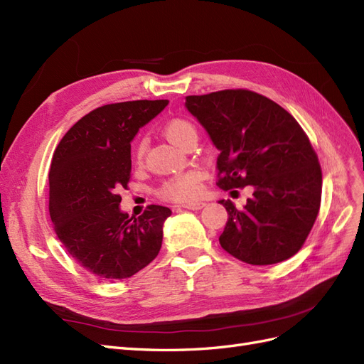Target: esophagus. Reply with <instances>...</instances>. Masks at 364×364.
I'll use <instances>...</instances> for the list:
<instances>
[{"instance_id":"1","label":"esophagus","mask_w":364,"mask_h":364,"mask_svg":"<svg viewBox=\"0 0 364 364\" xmlns=\"http://www.w3.org/2000/svg\"><path fill=\"white\" fill-rule=\"evenodd\" d=\"M205 206V202H191V203H185L182 205V208L185 209H190V211H199Z\"/></svg>"}]
</instances>
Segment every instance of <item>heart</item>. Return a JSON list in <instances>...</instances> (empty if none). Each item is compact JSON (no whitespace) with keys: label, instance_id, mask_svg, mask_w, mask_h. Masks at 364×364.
<instances>
[{"label":"heart","instance_id":"1","mask_svg":"<svg viewBox=\"0 0 364 364\" xmlns=\"http://www.w3.org/2000/svg\"><path fill=\"white\" fill-rule=\"evenodd\" d=\"M164 135L173 146L181 147L186 138L196 135V129L190 121L182 119V118H174L165 124ZM144 147H146L144 142L142 141L138 142V146L135 149L136 159L142 158ZM202 179H203V174L199 170H190L181 174H176L162 183L159 194L164 197V199L173 200V202L193 200L202 191Z\"/></svg>","mask_w":364,"mask_h":364}]
</instances>
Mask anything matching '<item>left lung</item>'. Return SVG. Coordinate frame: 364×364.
Listing matches in <instances>:
<instances>
[{
  "mask_svg": "<svg viewBox=\"0 0 364 364\" xmlns=\"http://www.w3.org/2000/svg\"><path fill=\"white\" fill-rule=\"evenodd\" d=\"M185 107L220 151V188L253 190L243 209L218 200L229 215L220 245L253 266L293 257L316 222L322 194L321 165L299 123L247 90L188 95Z\"/></svg>",
  "mask_w": 364,
  "mask_h": 364,
  "instance_id": "8db88e82",
  "label": "left lung"
}]
</instances>
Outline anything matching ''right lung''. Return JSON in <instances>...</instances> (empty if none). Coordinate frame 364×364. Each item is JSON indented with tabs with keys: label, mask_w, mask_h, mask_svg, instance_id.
<instances>
[{
	"label": "right lung",
	"mask_w": 364,
	"mask_h": 364,
	"mask_svg": "<svg viewBox=\"0 0 364 364\" xmlns=\"http://www.w3.org/2000/svg\"><path fill=\"white\" fill-rule=\"evenodd\" d=\"M168 100L106 105L65 134L50 168V217L60 243L83 269L124 279L156 258L168 208L150 205L138 218L119 208L127 188L130 142Z\"/></svg>",
	"instance_id": "obj_1"
}]
</instances>
